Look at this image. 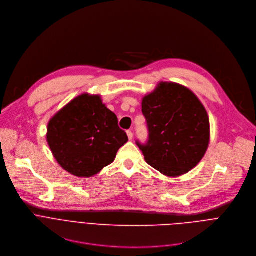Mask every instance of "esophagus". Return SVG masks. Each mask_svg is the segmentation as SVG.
<instances>
[{
  "label": "esophagus",
  "instance_id": "34e87169",
  "mask_svg": "<svg viewBox=\"0 0 256 256\" xmlns=\"http://www.w3.org/2000/svg\"><path fill=\"white\" fill-rule=\"evenodd\" d=\"M126 134H128V140H132V138H134V134H132V130H128L126 132Z\"/></svg>",
  "mask_w": 256,
  "mask_h": 256
}]
</instances>
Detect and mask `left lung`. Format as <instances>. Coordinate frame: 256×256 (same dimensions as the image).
I'll list each match as a JSON object with an SVG mask.
<instances>
[{
	"label": "left lung",
	"instance_id": "1",
	"mask_svg": "<svg viewBox=\"0 0 256 256\" xmlns=\"http://www.w3.org/2000/svg\"><path fill=\"white\" fill-rule=\"evenodd\" d=\"M142 112L149 132L144 144H136L150 166L176 177L194 168L210 142V120L204 105L188 88L162 82L144 96Z\"/></svg>",
	"mask_w": 256,
	"mask_h": 256
}]
</instances>
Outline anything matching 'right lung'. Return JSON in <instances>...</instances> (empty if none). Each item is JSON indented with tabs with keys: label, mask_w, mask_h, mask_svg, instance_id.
I'll return each mask as SVG.
<instances>
[{
	"label": "right lung",
	"mask_w": 256,
	"mask_h": 256,
	"mask_svg": "<svg viewBox=\"0 0 256 256\" xmlns=\"http://www.w3.org/2000/svg\"><path fill=\"white\" fill-rule=\"evenodd\" d=\"M46 138L58 164L78 177H91L112 164L128 140L100 96L89 94L60 109L48 122Z\"/></svg>",
	"instance_id": "obj_1"
}]
</instances>
